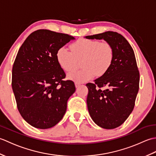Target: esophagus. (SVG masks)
Listing matches in <instances>:
<instances>
[{"mask_svg":"<svg viewBox=\"0 0 156 156\" xmlns=\"http://www.w3.org/2000/svg\"><path fill=\"white\" fill-rule=\"evenodd\" d=\"M80 84H79V83H78V82H76V83H75V86H76V88H78L79 87H80Z\"/></svg>","mask_w":156,"mask_h":156,"instance_id":"esophagus-1","label":"esophagus"}]
</instances>
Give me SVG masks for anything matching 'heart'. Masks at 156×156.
I'll return each instance as SVG.
<instances>
[{"mask_svg":"<svg viewBox=\"0 0 156 156\" xmlns=\"http://www.w3.org/2000/svg\"><path fill=\"white\" fill-rule=\"evenodd\" d=\"M71 51L65 47L59 48L56 59L59 66L66 72L77 68L81 62L80 70L68 74V78L76 82L90 80L95 74L102 76L110 69L114 59V49L108 42L98 39L80 38L70 45Z\"/></svg>","mask_w":156,"mask_h":156,"instance_id":"b5f03b06","label":"heart"}]
</instances>
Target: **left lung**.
I'll list each match as a JSON object with an SVG mask.
<instances>
[{
  "instance_id": "8db88e82",
  "label": "left lung",
  "mask_w": 156,
  "mask_h": 156,
  "mask_svg": "<svg viewBox=\"0 0 156 156\" xmlns=\"http://www.w3.org/2000/svg\"><path fill=\"white\" fill-rule=\"evenodd\" d=\"M103 39L114 49V59L108 71L88 83L87 106L92 120L101 127L112 129L121 125L133 111L140 88V72L131 46L123 36L107 31L88 35ZM106 87L105 89H102Z\"/></svg>"
}]
</instances>
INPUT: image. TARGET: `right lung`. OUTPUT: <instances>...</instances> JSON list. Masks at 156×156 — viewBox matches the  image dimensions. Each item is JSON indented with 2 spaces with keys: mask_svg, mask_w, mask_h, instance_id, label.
I'll list each match as a JSON object with an SVG mask.
<instances>
[{
  "mask_svg": "<svg viewBox=\"0 0 156 156\" xmlns=\"http://www.w3.org/2000/svg\"><path fill=\"white\" fill-rule=\"evenodd\" d=\"M74 37L47 29L29 35L20 48L12 69V88L16 107L33 127H54L66 113L67 102L76 90L74 82L56 59L58 49Z\"/></svg>",
  "mask_w": 156,
  "mask_h": 156,
  "instance_id": "right-lung-1",
  "label": "right lung"
}]
</instances>
